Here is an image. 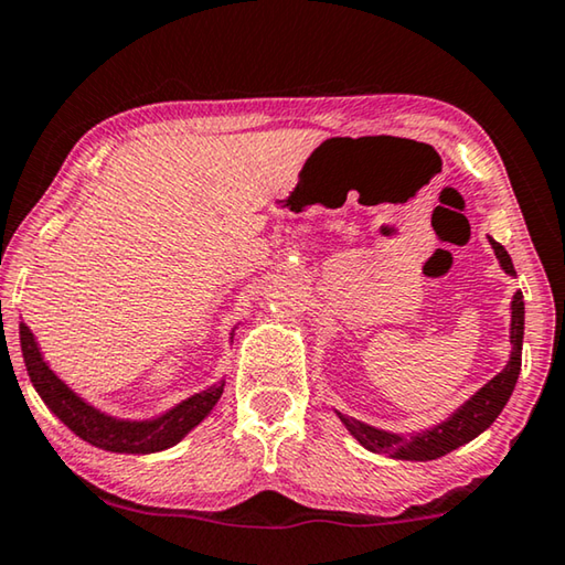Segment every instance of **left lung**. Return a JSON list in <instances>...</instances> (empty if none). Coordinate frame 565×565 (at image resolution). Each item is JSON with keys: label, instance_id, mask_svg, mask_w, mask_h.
<instances>
[{"label": "left lung", "instance_id": "1", "mask_svg": "<svg viewBox=\"0 0 565 565\" xmlns=\"http://www.w3.org/2000/svg\"><path fill=\"white\" fill-rule=\"evenodd\" d=\"M492 250H495L500 266L505 268V274L515 276L513 262H510L508 250L492 241ZM510 344H513V352H510V362L505 370L495 374L486 387H480L476 395H472L460 409H455L445 423L425 429V433L417 435H395L384 433L372 425H364L360 419L347 417L342 412H337L339 419H342L344 427L354 435V440L372 452L390 455V458L397 460H437L443 455L458 450L460 445L476 440V437L488 429L495 417L503 412L508 405L510 395H513L518 374H521V356H523V321H525V303L523 294L515 291L513 303H510Z\"/></svg>", "mask_w": 565, "mask_h": 565}]
</instances>
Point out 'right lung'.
I'll return each instance as SVG.
<instances>
[{
	"instance_id": "obj_1",
	"label": "right lung",
	"mask_w": 565,
	"mask_h": 565,
	"mask_svg": "<svg viewBox=\"0 0 565 565\" xmlns=\"http://www.w3.org/2000/svg\"><path fill=\"white\" fill-rule=\"evenodd\" d=\"M20 342H22V356L30 372V380L34 390L40 392L55 415L65 423L77 437L85 443L103 447L110 452H160L166 447H173L181 443L191 429L209 415L213 405L223 395V382L213 384L211 390H203L199 395L188 397L181 405L168 409L166 415L156 419H142V423H130V419H115L110 415H103L100 409L89 407L85 399H79L73 390L62 382L55 372L44 364L40 347L34 342V334L30 327L20 324Z\"/></svg>"
}]
</instances>
